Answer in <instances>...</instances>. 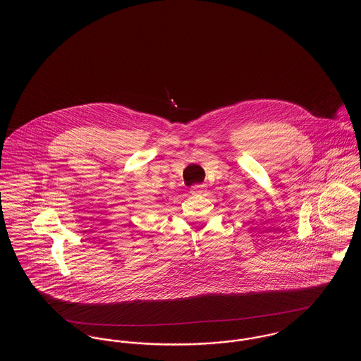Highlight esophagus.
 I'll list each match as a JSON object with an SVG mask.
<instances>
[{"label":"esophagus","instance_id":"obj_1","mask_svg":"<svg viewBox=\"0 0 361 361\" xmlns=\"http://www.w3.org/2000/svg\"><path fill=\"white\" fill-rule=\"evenodd\" d=\"M190 192H192L193 195H202V193L206 192V186H204V185H195V186H192Z\"/></svg>","mask_w":361,"mask_h":361}]
</instances>
